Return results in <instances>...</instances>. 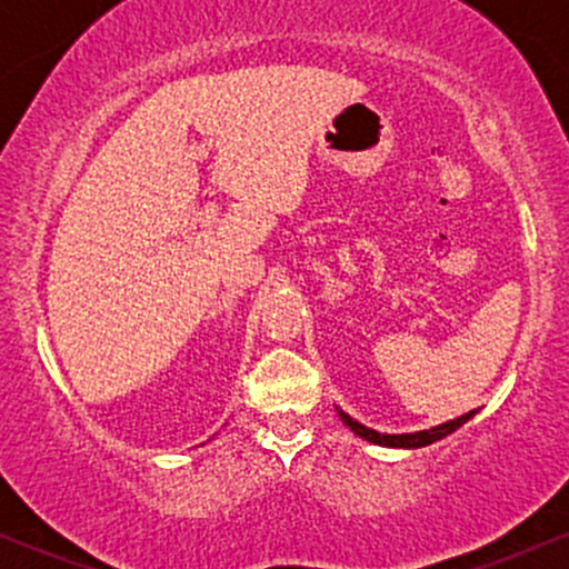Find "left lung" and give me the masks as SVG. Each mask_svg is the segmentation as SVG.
Listing matches in <instances>:
<instances>
[{
  "label": "left lung",
  "mask_w": 569,
  "mask_h": 569,
  "mask_svg": "<svg viewBox=\"0 0 569 569\" xmlns=\"http://www.w3.org/2000/svg\"><path fill=\"white\" fill-rule=\"evenodd\" d=\"M473 415H476V409L468 411V415L455 417V420H449V422H441V426H436V428H430V430H417V433H380V430H371L367 426H361V422L352 420L350 415H345V411L339 409V420H342L345 426L352 430V433L361 436V439H367L371 443H377V447H396V449H420V447H428V443L439 441V439H443V436L455 433V430L460 428V426H466V422L471 420Z\"/></svg>",
  "instance_id": "8db88e82"
}]
</instances>
